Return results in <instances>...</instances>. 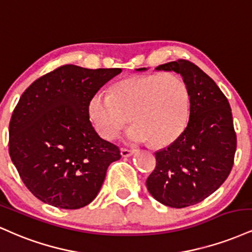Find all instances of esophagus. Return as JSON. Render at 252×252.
Masks as SVG:
<instances>
[{
  "instance_id": "obj_1",
  "label": "esophagus",
  "mask_w": 252,
  "mask_h": 252,
  "mask_svg": "<svg viewBox=\"0 0 252 252\" xmlns=\"http://www.w3.org/2000/svg\"><path fill=\"white\" fill-rule=\"evenodd\" d=\"M120 153H121V156L125 157V158H127V157H131L133 153H134V151L128 150V149H121L120 150Z\"/></svg>"
}]
</instances>
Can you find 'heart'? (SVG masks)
<instances>
[{
  "label": "heart",
  "mask_w": 252,
  "mask_h": 252,
  "mask_svg": "<svg viewBox=\"0 0 252 252\" xmlns=\"http://www.w3.org/2000/svg\"><path fill=\"white\" fill-rule=\"evenodd\" d=\"M190 114V95L180 76L170 72L133 75L113 85L111 95L96 93L88 102V115L106 140L117 138L131 120L127 138L151 140L156 146L172 143L184 131Z\"/></svg>",
  "instance_id": "1"
}]
</instances>
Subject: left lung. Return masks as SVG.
<instances>
[{
    "label": "left lung",
    "instance_id": "left-lung-1",
    "mask_svg": "<svg viewBox=\"0 0 252 252\" xmlns=\"http://www.w3.org/2000/svg\"><path fill=\"white\" fill-rule=\"evenodd\" d=\"M156 69L182 75L190 95V119L172 144L155 153L157 165L146 186L159 203L182 209L200 203L225 182L237 137L230 103L208 74L188 60L167 62Z\"/></svg>",
    "mask_w": 252,
    "mask_h": 252
}]
</instances>
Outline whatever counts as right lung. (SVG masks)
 Returning <instances> with one entry per match:
<instances>
[{
  "instance_id": "obj_1",
  "label": "right lung",
  "mask_w": 252,
  "mask_h": 252,
  "mask_svg": "<svg viewBox=\"0 0 252 252\" xmlns=\"http://www.w3.org/2000/svg\"><path fill=\"white\" fill-rule=\"evenodd\" d=\"M121 68L64 64L35 80L9 124V155L21 179L41 202L75 210L97 196L119 147L99 137L88 102Z\"/></svg>"
}]
</instances>
